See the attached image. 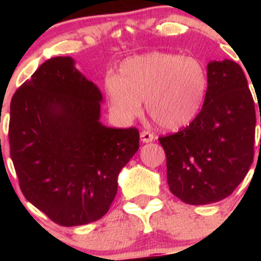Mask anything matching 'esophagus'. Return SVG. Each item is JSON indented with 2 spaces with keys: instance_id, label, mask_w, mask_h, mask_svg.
Instances as JSON below:
<instances>
[{
  "instance_id": "1",
  "label": "esophagus",
  "mask_w": 261,
  "mask_h": 261,
  "mask_svg": "<svg viewBox=\"0 0 261 261\" xmlns=\"http://www.w3.org/2000/svg\"><path fill=\"white\" fill-rule=\"evenodd\" d=\"M140 139H141V141H143V143H151V141L154 140V135H152L150 131L144 130V131H141V133H140Z\"/></svg>"
}]
</instances>
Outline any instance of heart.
<instances>
[{
	"instance_id": "1",
	"label": "heart",
	"mask_w": 261,
	"mask_h": 261,
	"mask_svg": "<svg viewBox=\"0 0 261 261\" xmlns=\"http://www.w3.org/2000/svg\"><path fill=\"white\" fill-rule=\"evenodd\" d=\"M208 88L204 65L194 57L150 51L121 63L117 77L105 82L107 99L126 121L147 115L159 127L178 130L189 125L203 106Z\"/></svg>"
}]
</instances>
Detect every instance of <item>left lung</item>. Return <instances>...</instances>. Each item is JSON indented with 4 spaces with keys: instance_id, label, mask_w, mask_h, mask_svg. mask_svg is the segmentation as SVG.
<instances>
[{
    "instance_id": "1",
    "label": "left lung",
    "mask_w": 261,
    "mask_h": 261,
    "mask_svg": "<svg viewBox=\"0 0 261 261\" xmlns=\"http://www.w3.org/2000/svg\"><path fill=\"white\" fill-rule=\"evenodd\" d=\"M207 77L198 116L181 131L159 138L170 192L188 204L215 203L230 196L254 159L256 115L243 68L233 60H213Z\"/></svg>"
}]
</instances>
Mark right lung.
<instances>
[{
	"instance_id": "right-lung-1",
	"label": "right lung",
	"mask_w": 261,
	"mask_h": 261,
	"mask_svg": "<svg viewBox=\"0 0 261 261\" xmlns=\"http://www.w3.org/2000/svg\"><path fill=\"white\" fill-rule=\"evenodd\" d=\"M70 57L48 59L15 92L10 154L25 198L58 225L106 215L121 169L139 150L138 128L102 125L98 87Z\"/></svg>"
}]
</instances>
